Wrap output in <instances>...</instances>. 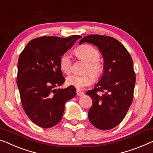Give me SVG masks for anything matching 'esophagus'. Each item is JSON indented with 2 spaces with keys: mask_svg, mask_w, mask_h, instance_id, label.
Returning a JSON list of instances; mask_svg holds the SVG:
<instances>
[{
  "mask_svg": "<svg viewBox=\"0 0 153 153\" xmlns=\"http://www.w3.org/2000/svg\"><path fill=\"white\" fill-rule=\"evenodd\" d=\"M76 94L78 95V96H83V95L84 94V93L83 92L80 91V90H76Z\"/></svg>",
  "mask_w": 153,
  "mask_h": 153,
  "instance_id": "34e87169",
  "label": "esophagus"
}]
</instances>
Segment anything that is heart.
<instances>
[{"instance_id": "1", "label": "heart", "mask_w": 153, "mask_h": 153, "mask_svg": "<svg viewBox=\"0 0 153 153\" xmlns=\"http://www.w3.org/2000/svg\"><path fill=\"white\" fill-rule=\"evenodd\" d=\"M75 54L79 60L86 63L83 70L85 74L81 76L70 75L67 78V83L76 89L82 90L91 85L92 79L96 81L100 80L105 71V65L103 62L99 59L100 52L90 45L84 44L80 45L75 50ZM59 65L63 73L70 74L72 69V60L68 53H65L61 56Z\"/></svg>"}]
</instances>
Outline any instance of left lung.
<instances>
[{"label": "left lung", "instance_id": "1", "mask_svg": "<svg viewBox=\"0 0 153 153\" xmlns=\"http://www.w3.org/2000/svg\"><path fill=\"white\" fill-rule=\"evenodd\" d=\"M84 42L99 48L105 65L99 83L86 92L92 99L88 119L98 129H112L123 121L132 102L136 81L133 61L123 44L112 37L92 34L79 44Z\"/></svg>", "mask_w": 153, "mask_h": 153}]
</instances>
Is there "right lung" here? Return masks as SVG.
Instances as JSON below:
<instances>
[{"instance_id": "right-lung-1", "label": "right lung", "mask_w": 153, "mask_h": 153, "mask_svg": "<svg viewBox=\"0 0 153 153\" xmlns=\"http://www.w3.org/2000/svg\"><path fill=\"white\" fill-rule=\"evenodd\" d=\"M81 37H38L20 54L16 82L21 103L30 120L40 127L51 128L60 122L65 102L76 94V88L71 85L55 88L65 81L59 65L61 56Z\"/></svg>"}]
</instances>
